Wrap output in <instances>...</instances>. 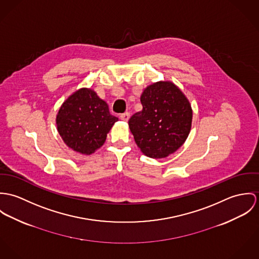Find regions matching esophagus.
<instances>
[{
	"instance_id": "esophagus-1",
	"label": "esophagus",
	"mask_w": 259,
	"mask_h": 259,
	"mask_svg": "<svg viewBox=\"0 0 259 259\" xmlns=\"http://www.w3.org/2000/svg\"><path fill=\"white\" fill-rule=\"evenodd\" d=\"M129 118H130V113L129 112H125V113L120 115V119L123 120V121H128Z\"/></svg>"
}]
</instances>
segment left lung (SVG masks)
<instances>
[{
  "label": "left lung",
  "mask_w": 259,
  "mask_h": 259,
  "mask_svg": "<svg viewBox=\"0 0 259 259\" xmlns=\"http://www.w3.org/2000/svg\"><path fill=\"white\" fill-rule=\"evenodd\" d=\"M143 109L129 119V128L141 152L153 159L166 158L187 140L193 120L189 99L172 81L146 87Z\"/></svg>",
  "instance_id": "obj_1"
}]
</instances>
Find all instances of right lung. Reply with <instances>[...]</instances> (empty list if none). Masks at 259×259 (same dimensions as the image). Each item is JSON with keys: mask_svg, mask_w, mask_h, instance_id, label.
<instances>
[{"mask_svg": "<svg viewBox=\"0 0 259 259\" xmlns=\"http://www.w3.org/2000/svg\"><path fill=\"white\" fill-rule=\"evenodd\" d=\"M118 121L96 92L82 87L69 95L57 115L58 134L65 145L82 155L93 154L106 140Z\"/></svg>", "mask_w": 259, "mask_h": 259, "instance_id": "add662e5", "label": "right lung"}]
</instances>
